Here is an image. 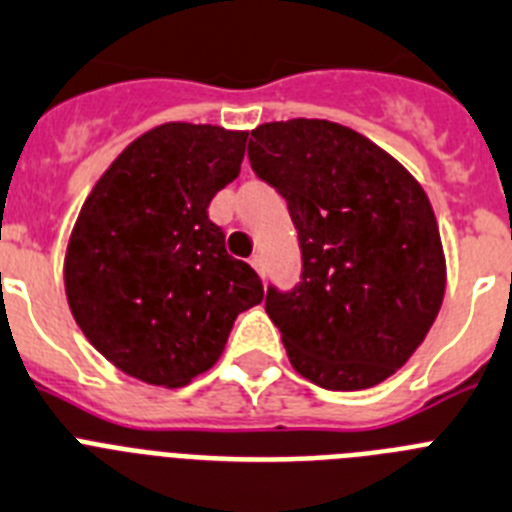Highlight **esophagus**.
<instances>
[{
  "label": "esophagus",
  "instance_id": "34e87169",
  "mask_svg": "<svg viewBox=\"0 0 512 512\" xmlns=\"http://www.w3.org/2000/svg\"><path fill=\"white\" fill-rule=\"evenodd\" d=\"M250 265H252V268L257 270V273H260V275H265V270H262V255H252Z\"/></svg>",
  "mask_w": 512,
  "mask_h": 512
}]
</instances>
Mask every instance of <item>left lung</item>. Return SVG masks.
Here are the masks:
<instances>
[{"label":"left lung","instance_id":"8db88e82","mask_svg":"<svg viewBox=\"0 0 512 512\" xmlns=\"http://www.w3.org/2000/svg\"><path fill=\"white\" fill-rule=\"evenodd\" d=\"M250 164L299 231L301 283L265 296L288 361L322 389L381 384L420 348L446 293L428 195L363 133L317 118L257 126Z\"/></svg>","mask_w":512,"mask_h":512}]
</instances>
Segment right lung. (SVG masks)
Wrapping results in <instances>:
<instances>
[{"mask_svg":"<svg viewBox=\"0 0 512 512\" xmlns=\"http://www.w3.org/2000/svg\"><path fill=\"white\" fill-rule=\"evenodd\" d=\"M247 131L164 123L126 146L87 195L64 260L69 309L115 368L185 386L224 353L234 319L265 299L255 270L208 219L237 180Z\"/></svg>","mask_w":512,"mask_h":512,"instance_id":"1","label":"right lung"}]
</instances>
